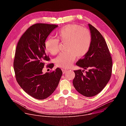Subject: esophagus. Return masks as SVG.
I'll use <instances>...</instances> for the list:
<instances>
[{
    "mask_svg": "<svg viewBox=\"0 0 126 126\" xmlns=\"http://www.w3.org/2000/svg\"><path fill=\"white\" fill-rule=\"evenodd\" d=\"M67 71H68V70H66V69H62V71H63V74H64V73H65L66 72H67Z\"/></svg>",
    "mask_w": 126,
    "mask_h": 126,
    "instance_id": "obj_1",
    "label": "esophagus"
}]
</instances>
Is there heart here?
<instances>
[{
    "instance_id": "1",
    "label": "heart",
    "mask_w": 126,
    "mask_h": 126,
    "mask_svg": "<svg viewBox=\"0 0 126 126\" xmlns=\"http://www.w3.org/2000/svg\"><path fill=\"white\" fill-rule=\"evenodd\" d=\"M56 39L48 38L45 43L46 50L52 55L59 51V41L66 43L65 50L67 52L60 54L54 60L56 65L62 68H68L76 59L86 54L91 44V35L87 29L78 25H68L63 27L56 33Z\"/></svg>"
}]
</instances>
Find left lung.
<instances>
[{"label":"left lung","instance_id":"obj_1","mask_svg":"<svg viewBox=\"0 0 126 126\" xmlns=\"http://www.w3.org/2000/svg\"><path fill=\"white\" fill-rule=\"evenodd\" d=\"M91 35V44L88 52L80 59L76 65L88 69L74 71L75 77L73 85L79 93L87 97L99 93L108 83L112 71V59L107 45L101 33L92 25L88 24Z\"/></svg>","mask_w":126,"mask_h":126}]
</instances>
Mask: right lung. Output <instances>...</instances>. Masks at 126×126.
Returning a JSON list of instances; mask_svg holds the SVG:
<instances>
[{"instance_id":"1","label":"right lung","mask_w":126,"mask_h":126,"mask_svg":"<svg viewBox=\"0 0 126 126\" xmlns=\"http://www.w3.org/2000/svg\"><path fill=\"white\" fill-rule=\"evenodd\" d=\"M58 26L37 23L32 25L20 38L14 61L16 79L25 92L37 99L50 96L58 85L63 74L57 68L43 74L45 62L49 61L45 43L47 37ZM53 63L47 65L52 68Z\"/></svg>"}]
</instances>
